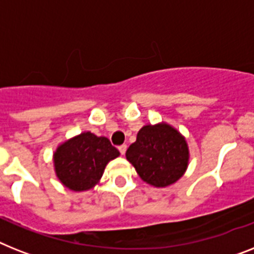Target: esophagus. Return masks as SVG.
Masks as SVG:
<instances>
[{
  "label": "esophagus",
  "instance_id": "esophagus-1",
  "mask_svg": "<svg viewBox=\"0 0 254 254\" xmlns=\"http://www.w3.org/2000/svg\"><path fill=\"white\" fill-rule=\"evenodd\" d=\"M118 149L119 152H121V154H125L126 150H127V145H126V144H122V145L118 146Z\"/></svg>",
  "mask_w": 254,
  "mask_h": 254
}]
</instances>
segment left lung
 <instances>
[{"label":"left lung","mask_w":254,"mask_h":254,"mask_svg":"<svg viewBox=\"0 0 254 254\" xmlns=\"http://www.w3.org/2000/svg\"><path fill=\"white\" fill-rule=\"evenodd\" d=\"M126 157L144 182L154 187H167L180 179L187 169L188 146L171 126L149 125L140 129Z\"/></svg>","instance_id":"obj_1"}]
</instances>
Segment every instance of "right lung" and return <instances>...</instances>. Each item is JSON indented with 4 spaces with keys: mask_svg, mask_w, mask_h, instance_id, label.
<instances>
[{
    "mask_svg": "<svg viewBox=\"0 0 254 254\" xmlns=\"http://www.w3.org/2000/svg\"><path fill=\"white\" fill-rule=\"evenodd\" d=\"M119 156V150L108 137L83 132L68 140L54 153L58 179L72 190H87L97 183L109 161Z\"/></svg>",
    "mask_w": 254,
    "mask_h": 254,
    "instance_id": "right-lung-1",
    "label": "right lung"
}]
</instances>
